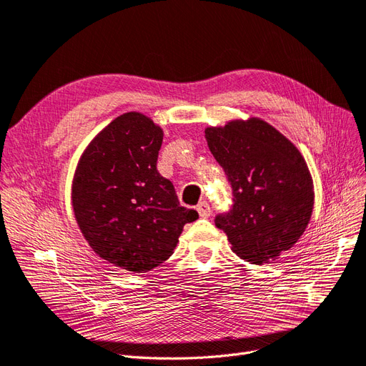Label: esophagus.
Segmentation results:
<instances>
[{"instance_id": "obj_1", "label": "esophagus", "mask_w": 366, "mask_h": 366, "mask_svg": "<svg viewBox=\"0 0 366 366\" xmlns=\"http://www.w3.org/2000/svg\"><path fill=\"white\" fill-rule=\"evenodd\" d=\"M197 212H199L200 217H204V219L209 217V215H211V207H209L208 202H205V200L200 202V204L197 205Z\"/></svg>"}]
</instances>
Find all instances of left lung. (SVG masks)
I'll use <instances>...</instances> for the list:
<instances>
[{"mask_svg":"<svg viewBox=\"0 0 366 366\" xmlns=\"http://www.w3.org/2000/svg\"><path fill=\"white\" fill-rule=\"evenodd\" d=\"M205 139L232 185L234 205L215 217L241 259H277L303 235L314 209V182L303 155L259 117L209 127Z\"/></svg>","mask_w":366,"mask_h":366,"instance_id":"1","label":"left lung"}]
</instances>
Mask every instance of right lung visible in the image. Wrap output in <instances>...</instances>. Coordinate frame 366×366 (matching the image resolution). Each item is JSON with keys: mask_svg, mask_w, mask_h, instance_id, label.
<instances>
[{"mask_svg": "<svg viewBox=\"0 0 366 366\" xmlns=\"http://www.w3.org/2000/svg\"><path fill=\"white\" fill-rule=\"evenodd\" d=\"M162 129L137 112L120 114L81 155L72 208L81 234L99 258L132 273L169 259L194 209L179 205L157 170Z\"/></svg>", "mask_w": 366, "mask_h": 366, "instance_id": "1", "label": "right lung"}]
</instances>
